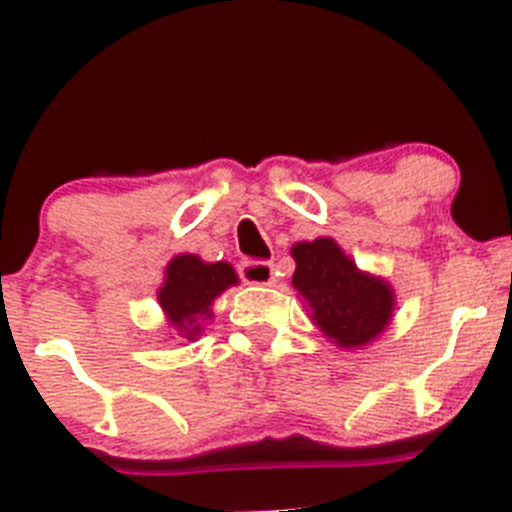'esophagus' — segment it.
Returning <instances> with one entry per match:
<instances>
[{
  "instance_id": "esophagus-1",
  "label": "esophagus",
  "mask_w": 512,
  "mask_h": 512,
  "mask_svg": "<svg viewBox=\"0 0 512 512\" xmlns=\"http://www.w3.org/2000/svg\"><path fill=\"white\" fill-rule=\"evenodd\" d=\"M240 277L247 285H272L275 282V265L260 260H245L240 265Z\"/></svg>"
}]
</instances>
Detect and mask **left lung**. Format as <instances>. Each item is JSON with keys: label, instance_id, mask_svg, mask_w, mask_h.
<instances>
[{"label": "left lung", "instance_id": "obj_1", "mask_svg": "<svg viewBox=\"0 0 512 512\" xmlns=\"http://www.w3.org/2000/svg\"><path fill=\"white\" fill-rule=\"evenodd\" d=\"M292 285L307 299L312 322L337 347L359 349L374 342L394 317V289L366 275L332 237L297 242Z\"/></svg>", "mask_w": 512, "mask_h": 512}]
</instances>
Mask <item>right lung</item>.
<instances>
[{"label":"right lung","mask_w":512,"mask_h":512,"mask_svg":"<svg viewBox=\"0 0 512 512\" xmlns=\"http://www.w3.org/2000/svg\"><path fill=\"white\" fill-rule=\"evenodd\" d=\"M232 285H237V275L227 262H203L198 255H178L165 267L158 302L170 327H175L180 337L195 342L203 324L213 317L210 307L215 297Z\"/></svg>","instance_id":"right-lung-1"}]
</instances>
